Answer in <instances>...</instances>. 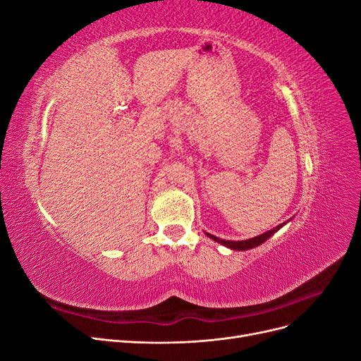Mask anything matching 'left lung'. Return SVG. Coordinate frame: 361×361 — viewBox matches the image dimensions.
Instances as JSON below:
<instances>
[{"label":"left lung","instance_id":"8db88e82","mask_svg":"<svg viewBox=\"0 0 361 361\" xmlns=\"http://www.w3.org/2000/svg\"><path fill=\"white\" fill-rule=\"evenodd\" d=\"M285 224H286V223H281V224H279L277 227L271 228V231H268V232H265V233H262V235H259V236L245 239V241H226V239H220V238H216V236H214V235H211V233H206V235L209 236L211 239H214V241L223 244V245L227 247V248L244 251V250H250V248H255V247H257V245H260V244H264V243L267 241V239H269L277 231H280V228H281L283 226H285Z\"/></svg>","mask_w":361,"mask_h":361}]
</instances>
